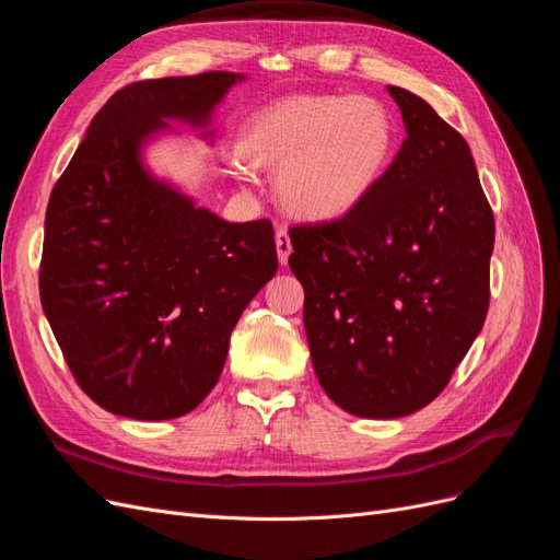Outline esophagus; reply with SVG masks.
Segmentation results:
<instances>
[{
    "label": "esophagus",
    "mask_w": 560,
    "mask_h": 560,
    "mask_svg": "<svg viewBox=\"0 0 560 560\" xmlns=\"http://www.w3.org/2000/svg\"><path fill=\"white\" fill-rule=\"evenodd\" d=\"M276 247H278L280 264L287 266V261H290V254H292V241H290V233H287L284 226H278V231H276Z\"/></svg>",
    "instance_id": "obj_1"
}]
</instances>
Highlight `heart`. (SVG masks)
I'll return each instance as SVG.
<instances>
[{"label": "heart", "mask_w": 560, "mask_h": 560, "mask_svg": "<svg viewBox=\"0 0 560 560\" xmlns=\"http://www.w3.org/2000/svg\"><path fill=\"white\" fill-rule=\"evenodd\" d=\"M397 124L378 100L294 95L254 114L241 135L249 165L280 167L284 208L311 222H331L374 194L397 154ZM243 179L249 177L238 167Z\"/></svg>", "instance_id": "heart-1"}]
</instances>
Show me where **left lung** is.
I'll use <instances>...</instances> for the list:
<instances>
[{
  "label": "left lung",
  "mask_w": 560,
  "mask_h": 560,
  "mask_svg": "<svg viewBox=\"0 0 560 560\" xmlns=\"http://www.w3.org/2000/svg\"><path fill=\"white\" fill-rule=\"evenodd\" d=\"M387 93L406 140L374 194L290 229L315 376L360 418L409 416L448 385L483 327L495 243L463 135L411 91Z\"/></svg>",
  "instance_id": "left-lung-1"
}]
</instances>
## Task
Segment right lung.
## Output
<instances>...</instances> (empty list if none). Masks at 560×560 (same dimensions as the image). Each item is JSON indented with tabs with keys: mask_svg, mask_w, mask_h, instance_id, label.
<instances>
[{
	"mask_svg": "<svg viewBox=\"0 0 560 560\" xmlns=\"http://www.w3.org/2000/svg\"><path fill=\"white\" fill-rule=\"evenodd\" d=\"M243 74L128 83L95 114L48 198L42 308L74 381L105 411L171 420L222 376L247 303L276 276L268 219L231 224L147 173L165 118L206 126Z\"/></svg>",
	"mask_w": 560,
	"mask_h": 560,
	"instance_id": "right-lung-1",
	"label": "right lung"
}]
</instances>
